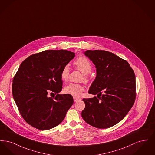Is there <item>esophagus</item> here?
Instances as JSON below:
<instances>
[{"label": "esophagus", "mask_w": 155, "mask_h": 155, "mask_svg": "<svg viewBox=\"0 0 155 155\" xmlns=\"http://www.w3.org/2000/svg\"><path fill=\"white\" fill-rule=\"evenodd\" d=\"M73 99H74V102H77V101H78L81 100V99H80V98H79V97H73Z\"/></svg>", "instance_id": "34e87169"}]
</instances>
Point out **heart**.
I'll list each match as a JSON object with an SVG mask.
<instances>
[{
    "mask_svg": "<svg viewBox=\"0 0 155 155\" xmlns=\"http://www.w3.org/2000/svg\"><path fill=\"white\" fill-rule=\"evenodd\" d=\"M75 67L80 71L82 73L83 80L88 81V75L92 70V65L88 59L84 56H80L75 60L74 62ZM70 73V67L66 65L63 67L60 73V78L63 81H66ZM85 88L81 84L70 83L66 86L64 88V92L69 95L75 97L81 96L82 92L84 91Z\"/></svg>",
    "mask_w": 155,
    "mask_h": 155,
    "instance_id": "heart-1",
    "label": "heart"
}]
</instances>
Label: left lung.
<instances>
[{"mask_svg": "<svg viewBox=\"0 0 155 155\" xmlns=\"http://www.w3.org/2000/svg\"><path fill=\"white\" fill-rule=\"evenodd\" d=\"M96 68V76L89 93L93 98L83 99L85 107L82 117L89 125L107 128L117 124L130 110L135 100V75L129 63L105 51L88 50Z\"/></svg>", "mask_w": 155, "mask_h": 155, "instance_id": "1", "label": "left lung"}]
</instances>
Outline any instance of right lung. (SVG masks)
I'll use <instances>...</instances> for the list:
<instances>
[{
	"label": "right lung",
	"mask_w": 155,
	"mask_h": 155,
	"mask_svg": "<svg viewBox=\"0 0 155 155\" xmlns=\"http://www.w3.org/2000/svg\"><path fill=\"white\" fill-rule=\"evenodd\" d=\"M75 53L66 50H48L34 54L20 64L13 80L12 94L22 118L30 125L47 130L59 125L73 104L62 89L60 73ZM57 95L53 98L48 92Z\"/></svg>",
	"instance_id": "add662e5"
}]
</instances>
